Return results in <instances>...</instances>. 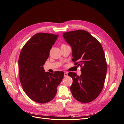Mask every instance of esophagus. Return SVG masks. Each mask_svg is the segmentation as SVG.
Listing matches in <instances>:
<instances>
[{"label": "esophagus", "instance_id": "1", "mask_svg": "<svg viewBox=\"0 0 124 124\" xmlns=\"http://www.w3.org/2000/svg\"><path fill=\"white\" fill-rule=\"evenodd\" d=\"M64 76L65 77H67V76H68V73H67V72H65Z\"/></svg>", "mask_w": 124, "mask_h": 124}]
</instances>
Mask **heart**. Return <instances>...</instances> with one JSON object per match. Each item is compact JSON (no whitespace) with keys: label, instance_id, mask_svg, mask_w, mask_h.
<instances>
[{"label":"heart","instance_id":"1","mask_svg":"<svg viewBox=\"0 0 124 124\" xmlns=\"http://www.w3.org/2000/svg\"><path fill=\"white\" fill-rule=\"evenodd\" d=\"M63 45H64V44H62V46H63Z\"/></svg>","mask_w":124,"mask_h":124}]
</instances>
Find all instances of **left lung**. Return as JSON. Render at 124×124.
Returning <instances> with one entry per match:
<instances>
[{"label": "left lung", "instance_id": "left-lung-1", "mask_svg": "<svg viewBox=\"0 0 124 124\" xmlns=\"http://www.w3.org/2000/svg\"><path fill=\"white\" fill-rule=\"evenodd\" d=\"M66 42L72 50V61L81 67V74L70 72L73 79L70 87L73 97L82 103H89L96 99L104 85L107 64L103 47L89 32L76 30L64 32Z\"/></svg>", "mask_w": 124, "mask_h": 124}]
</instances>
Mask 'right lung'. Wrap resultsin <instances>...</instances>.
<instances>
[{"instance_id": "add662e5", "label": "right lung", "mask_w": 124, "mask_h": 124, "mask_svg": "<svg viewBox=\"0 0 124 124\" xmlns=\"http://www.w3.org/2000/svg\"><path fill=\"white\" fill-rule=\"evenodd\" d=\"M58 35L37 33L22 48L18 59L19 77L22 89L28 97L39 103L53 100L63 78V71L45 72L43 66Z\"/></svg>"}]
</instances>
